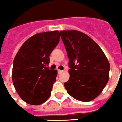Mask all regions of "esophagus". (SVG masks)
I'll return each mask as SVG.
<instances>
[{
    "instance_id": "1",
    "label": "esophagus",
    "mask_w": 122,
    "mask_h": 122,
    "mask_svg": "<svg viewBox=\"0 0 122 122\" xmlns=\"http://www.w3.org/2000/svg\"><path fill=\"white\" fill-rule=\"evenodd\" d=\"M64 72V71H63V70H59V69H58V74H61V73H62V72Z\"/></svg>"
}]
</instances>
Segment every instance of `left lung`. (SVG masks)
<instances>
[{
    "label": "left lung",
    "instance_id": "left-lung-1",
    "mask_svg": "<svg viewBox=\"0 0 122 122\" xmlns=\"http://www.w3.org/2000/svg\"><path fill=\"white\" fill-rule=\"evenodd\" d=\"M69 58L67 93L77 101L89 102L100 95L108 81L110 64L101 47L84 33L60 31Z\"/></svg>",
    "mask_w": 122,
    "mask_h": 122
}]
</instances>
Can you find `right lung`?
<instances>
[{"instance_id":"add662e5","label":"right lung","mask_w":122,"mask_h":122,"mask_svg":"<svg viewBox=\"0 0 122 122\" xmlns=\"http://www.w3.org/2000/svg\"><path fill=\"white\" fill-rule=\"evenodd\" d=\"M59 31L39 33L23 43L15 56L12 81L17 92L27 104H43L51 96L57 70L50 69V55L59 41Z\"/></svg>"}]
</instances>
